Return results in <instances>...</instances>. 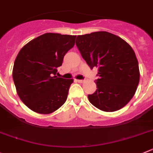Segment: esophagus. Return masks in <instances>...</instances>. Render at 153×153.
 <instances>
[{
    "mask_svg": "<svg viewBox=\"0 0 153 153\" xmlns=\"http://www.w3.org/2000/svg\"><path fill=\"white\" fill-rule=\"evenodd\" d=\"M76 82H79V83H82V82H83V79H76Z\"/></svg>",
    "mask_w": 153,
    "mask_h": 153,
    "instance_id": "34e87169",
    "label": "esophagus"
}]
</instances>
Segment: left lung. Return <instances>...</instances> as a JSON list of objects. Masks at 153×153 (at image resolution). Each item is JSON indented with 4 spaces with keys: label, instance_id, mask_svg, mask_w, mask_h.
Segmentation results:
<instances>
[{
    "label": "left lung",
    "instance_id": "8db88e82",
    "mask_svg": "<svg viewBox=\"0 0 153 153\" xmlns=\"http://www.w3.org/2000/svg\"><path fill=\"white\" fill-rule=\"evenodd\" d=\"M76 45L91 69L99 68L97 89L88 95L91 104L109 112L124 107L140 81L138 61L131 45L108 32L78 36Z\"/></svg>",
    "mask_w": 153,
    "mask_h": 153
}]
</instances>
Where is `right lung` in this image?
Wrapping results in <instances>:
<instances>
[{"instance_id":"right-lung-1","label":"right lung","mask_w":153,"mask_h":153,"mask_svg":"<svg viewBox=\"0 0 153 153\" xmlns=\"http://www.w3.org/2000/svg\"><path fill=\"white\" fill-rule=\"evenodd\" d=\"M76 36L45 33L22 48L15 60L13 79L17 94L39 114L55 111L66 102L73 79L57 77V67L75 44Z\"/></svg>"}]
</instances>
